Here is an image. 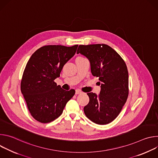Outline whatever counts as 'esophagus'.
Segmentation results:
<instances>
[{
  "label": "esophagus",
  "instance_id": "1",
  "mask_svg": "<svg viewBox=\"0 0 158 158\" xmlns=\"http://www.w3.org/2000/svg\"><path fill=\"white\" fill-rule=\"evenodd\" d=\"M82 93V91H80L79 89H77L76 91V94H81Z\"/></svg>",
  "mask_w": 158,
  "mask_h": 158
}]
</instances>
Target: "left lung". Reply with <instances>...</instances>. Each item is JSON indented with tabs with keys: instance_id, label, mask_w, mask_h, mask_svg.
Segmentation results:
<instances>
[{
	"instance_id": "left-lung-1",
	"label": "left lung",
	"mask_w": 158,
	"mask_h": 158,
	"mask_svg": "<svg viewBox=\"0 0 158 158\" xmlns=\"http://www.w3.org/2000/svg\"><path fill=\"white\" fill-rule=\"evenodd\" d=\"M79 53L89 59L91 73L99 77L101 84L99 95L87 93L89 102L84 107V114L96 124H109L119 115L128 97L126 64L118 53L106 44L80 45Z\"/></svg>"
}]
</instances>
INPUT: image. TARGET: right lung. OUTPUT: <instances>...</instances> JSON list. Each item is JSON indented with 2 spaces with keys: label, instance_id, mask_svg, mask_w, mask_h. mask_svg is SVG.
I'll return each mask as SVG.
<instances>
[{
  "label": "right lung",
  "instance_id": "1",
  "mask_svg": "<svg viewBox=\"0 0 158 158\" xmlns=\"http://www.w3.org/2000/svg\"><path fill=\"white\" fill-rule=\"evenodd\" d=\"M77 46H45L37 49L27 62L20 89L31 114L37 121H54L75 94L74 89L65 91L54 80L60 76L65 64L74 56Z\"/></svg>",
  "mask_w": 158,
  "mask_h": 158
}]
</instances>
